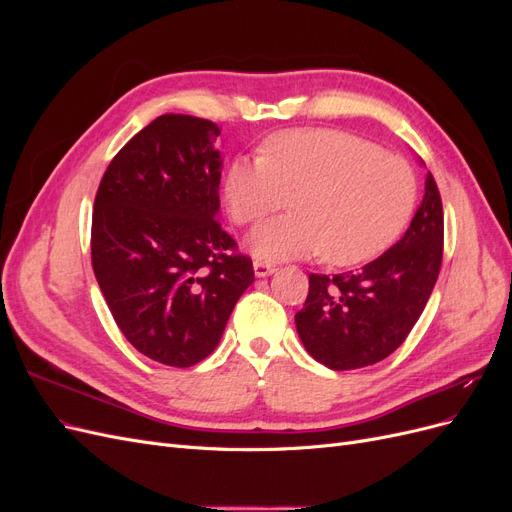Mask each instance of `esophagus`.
Segmentation results:
<instances>
[{
  "mask_svg": "<svg viewBox=\"0 0 512 512\" xmlns=\"http://www.w3.org/2000/svg\"><path fill=\"white\" fill-rule=\"evenodd\" d=\"M275 265H271V262H265V260H254V273L256 277H267L271 273H275Z\"/></svg>",
  "mask_w": 512,
  "mask_h": 512,
  "instance_id": "1",
  "label": "esophagus"
}]
</instances>
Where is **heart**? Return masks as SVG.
I'll list each match as a JSON object with an SVG mask.
<instances>
[{
	"instance_id": "b5f03b06",
	"label": "heart",
	"mask_w": 512,
	"mask_h": 512,
	"mask_svg": "<svg viewBox=\"0 0 512 512\" xmlns=\"http://www.w3.org/2000/svg\"><path fill=\"white\" fill-rule=\"evenodd\" d=\"M418 198L412 166L376 143L337 130L273 134L262 158H237L226 175L230 218L250 226L290 205L297 213L258 226V258L316 256L356 265L378 256L408 226Z\"/></svg>"
}]
</instances>
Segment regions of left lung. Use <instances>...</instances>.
Listing matches in <instances>:
<instances>
[{
  "instance_id": "8db88e82",
  "label": "left lung",
  "mask_w": 512,
  "mask_h": 512,
  "mask_svg": "<svg viewBox=\"0 0 512 512\" xmlns=\"http://www.w3.org/2000/svg\"><path fill=\"white\" fill-rule=\"evenodd\" d=\"M444 252V211L436 179L391 250L359 271L309 273L303 309L294 314L305 350L329 369L374 365L406 342L436 286Z\"/></svg>"
}]
</instances>
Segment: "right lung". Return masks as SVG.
<instances>
[{
	"mask_svg": "<svg viewBox=\"0 0 512 512\" xmlns=\"http://www.w3.org/2000/svg\"><path fill=\"white\" fill-rule=\"evenodd\" d=\"M220 126L166 113L119 149L91 218V265L119 331L149 359L192 367L215 350L254 282L222 230Z\"/></svg>",
	"mask_w": 512,
	"mask_h": 512,
	"instance_id": "right-lung-1",
	"label": "right lung"
}]
</instances>
